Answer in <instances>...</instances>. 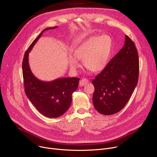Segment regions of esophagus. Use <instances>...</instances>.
Masks as SVG:
<instances>
[{"instance_id":"esophagus-1","label":"esophagus","mask_w":157,"mask_h":157,"mask_svg":"<svg viewBox=\"0 0 157 157\" xmlns=\"http://www.w3.org/2000/svg\"><path fill=\"white\" fill-rule=\"evenodd\" d=\"M89 82L88 79L86 78H82L80 81H79V86H85L86 84H88V82Z\"/></svg>"}]
</instances>
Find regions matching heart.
I'll list each match as a JSON object with an SVG mask.
<instances>
[{"label": "heart", "mask_w": 157, "mask_h": 157, "mask_svg": "<svg viewBox=\"0 0 157 157\" xmlns=\"http://www.w3.org/2000/svg\"><path fill=\"white\" fill-rule=\"evenodd\" d=\"M112 41L107 35L92 36L74 51V56H69L68 63L71 69L76 71L81 67L78 60L83 61L85 67L93 72L103 71L106 67L110 55Z\"/></svg>", "instance_id": "obj_1"}]
</instances>
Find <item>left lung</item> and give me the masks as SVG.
Returning <instances> with one entry per match:
<instances>
[{
	"mask_svg": "<svg viewBox=\"0 0 157 157\" xmlns=\"http://www.w3.org/2000/svg\"><path fill=\"white\" fill-rule=\"evenodd\" d=\"M139 67L136 48L126 35L124 47L92 81L93 103L99 113L109 116L124 107L138 84Z\"/></svg>",
	"mask_w": 157,
	"mask_h": 157,
	"instance_id": "left-lung-1",
	"label": "left lung"
}]
</instances>
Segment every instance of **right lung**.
Here are the masks:
<instances>
[{"label": "right lung", "instance_id": "1", "mask_svg": "<svg viewBox=\"0 0 157 157\" xmlns=\"http://www.w3.org/2000/svg\"><path fill=\"white\" fill-rule=\"evenodd\" d=\"M57 26L44 29L30 45L23 60V76L25 93L36 109L44 116L50 118L61 116L69 108L72 95L78 87V78H62L51 81L36 78L31 72L28 62L29 52L33 48L44 31Z\"/></svg>", "mask_w": 157, "mask_h": 157}]
</instances>
